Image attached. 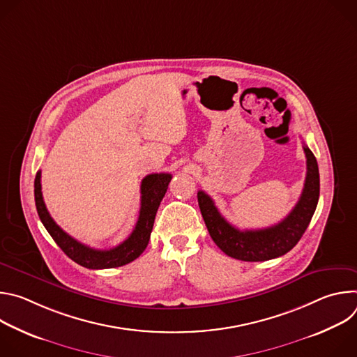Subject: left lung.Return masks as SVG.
<instances>
[{"instance_id": "1", "label": "left lung", "mask_w": 357, "mask_h": 357, "mask_svg": "<svg viewBox=\"0 0 357 357\" xmlns=\"http://www.w3.org/2000/svg\"><path fill=\"white\" fill-rule=\"evenodd\" d=\"M307 157V178L295 208L280 223L259 229L238 230L218 211L215 202L203 190L197 192L200 213L211 237L229 257L241 261H266L284 256L307 230L319 199V169L312 151L303 145Z\"/></svg>"}]
</instances>
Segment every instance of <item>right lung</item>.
Returning <instances> with one entry per match:
<instances>
[{"instance_id": "add662e5", "label": "right lung", "mask_w": 357, "mask_h": 357, "mask_svg": "<svg viewBox=\"0 0 357 357\" xmlns=\"http://www.w3.org/2000/svg\"><path fill=\"white\" fill-rule=\"evenodd\" d=\"M172 179L171 174H151L146 175L141 182V209L137 225L132 233L117 247L110 250H96L83 243L77 241L66 231H63L55 220L50 218L40 190V171L35 176V205L40 222L43 223L47 233L52 236L55 243L62 248L69 259L75 263L91 268H116L126 266L138 259L146 248L149 236L154 226L155 215L160 203L167 193L168 185Z\"/></svg>"}]
</instances>
